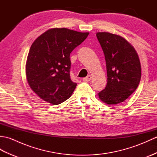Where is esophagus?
I'll return each mask as SVG.
<instances>
[{"label": "esophagus", "instance_id": "obj_1", "mask_svg": "<svg viewBox=\"0 0 157 157\" xmlns=\"http://www.w3.org/2000/svg\"><path fill=\"white\" fill-rule=\"evenodd\" d=\"M91 80V76L90 75H88L87 77H86L84 79H83V81L85 82H88Z\"/></svg>", "mask_w": 157, "mask_h": 157}]
</instances>
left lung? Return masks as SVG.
<instances>
[{"mask_svg": "<svg viewBox=\"0 0 157 157\" xmlns=\"http://www.w3.org/2000/svg\"><path fill=\"white\" fill-rule=\"evenodd\" d=\"M96 37L104 52L107 84L98 93L107 105H116L128 98L138 88L141 65L134 48L123 37L109 32H98Z\"/></svg>", "mask_w": 157, "mask_h": 157, "instance_id": "8db88e82", "label": "left lung"}]
</instances>
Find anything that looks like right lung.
I'll return each instance as SVG.
<instances>
[{
  "label": "right lung",
  "mask_w": 157,
  "mask_h": 157,
  "mask_svg": "<svg viewBox=\"0 0 157 157\" xmlns=\"http://www.w3.org/2000/svg\"><path fill=\"white\" fill-rule=\"evenodd\" d=\"M88 34L67 28H52L33 42L25 73L28 84L40 98L59 105L71 96L77 84L70 78V53Z\"/></svg>",
  "instance_id": "right-lung-1"
}]
</instances>
